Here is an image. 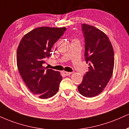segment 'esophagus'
<instances>
[{"label": "esophagus", "mask_w": 129, "mask_h": 129, "mask_svg": "<svg viewBox=\"0 0 129 129\" xmlns=\"http://www.w3.org/2000/svg\"><path fill=\"white\" fill-rule=\"evenodd\" d=\"M63 74L66 76H69L71 74V72H67V71H63Z\"/></svg>", "instance_id": "obj_1"}]
</instances>
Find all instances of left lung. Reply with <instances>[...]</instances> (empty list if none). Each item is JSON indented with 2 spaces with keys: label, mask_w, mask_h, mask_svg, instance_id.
Instances as JSON below:
<instances>
[{
  "label": "left lung",
  "mask_w": 129,
  "mask_h": 129,
  "mask_svg": "<svg viewBox=\"0 0 129 129\" xmlns=\"http://www.w3.org/2000/svg\"><path fill=\"white\" fill-rule=\"evenodd\" d=\"M84 34L85 60L89 71L78 86L79 92L86 97L98 95L104 90L112 76L114 52L108 37L93 26L82 24Z\"/></svg>",
  "instance_id": "1"
}]
</instances>
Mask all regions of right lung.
I'll list each match as a JSON object with an SVG mask.
<instances>
[{"mask_svg":"<svg viewBox=\"0 0 129 129\" xmlns=\"http://www.w3.org/2000/svg\"><path fill=\"white\" fill-rule=\"evenodd\" d=\"M66 27H40L23 36L17 50V65L23 81L34 94L44 99L55 95L62 77L58 71L43 66L52 55L53 44Z\"/></svg>","mask_w":129,"mask_h":129,"instance_id":"obj_1","label":"right lung"}]
</instances>
